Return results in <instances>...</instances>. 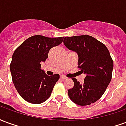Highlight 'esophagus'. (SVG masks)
<instances>
[{"instance_id":"1","label":"esophagus","mask_w":126,"mask_h":126,"mask_svg":"<svg viewBox=\"0 0 126 126\" xmlns=\"http://www.w3.org/2000/svg\"><path fill=\"white\" fill-rule=\"evenodd\" d=\"M61 79L64 80V79H67V77H65V76H61Z\"/></svg>"}]
</instances>
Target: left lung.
Here are the masks:
<instances>
[{
  "mask_svg": "<svg viewBox=\"0 0 126 126\" xmlns=\"http://www.w3.org/2000/svg\"><path fill=\"white\" fill-rule=\"evenodd\" d=\"M63 43L78 55V68L86 74L80 84L73 78L74 87L69 89V97L78 105H89L100 98L112 78L113 61L107 48L88 35L65 37Z\"/></svg>",
  "mask_w": 126,
  "mask_h": 126,
  "instance_id": "8db88e82",
  "label": "left lung"
}]
</instances>
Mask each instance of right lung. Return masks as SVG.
I'll return each instance as SVG.
<instances>
[{"mask_svg": "<svg viewBox=\"0 0 126 126\" xmlns=\"http://www.w3.org/2000/svg\"><path fill=\"white\" fill-rule=\"evenodd\" d=\"M63 39L35 35L15 50L10 64L12 80L18 93L27 102L40 104L50 97L59 75L47 76L40 68L41 63L48 58L50 49L61 44Z\"/></svg>", "mask_w": 126, "mask_h": 126, "instance_id": "add662e5", "label": "right lung"}]
</instances>
